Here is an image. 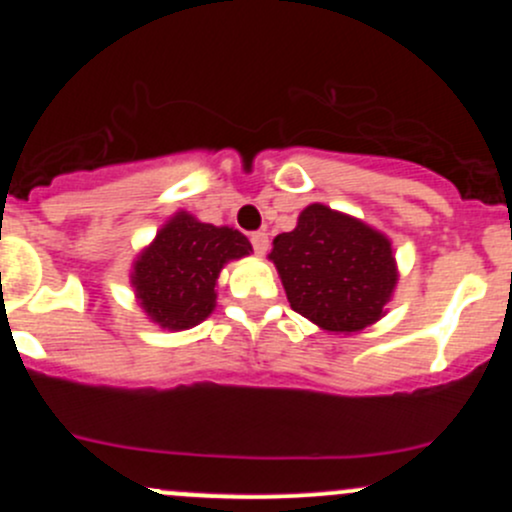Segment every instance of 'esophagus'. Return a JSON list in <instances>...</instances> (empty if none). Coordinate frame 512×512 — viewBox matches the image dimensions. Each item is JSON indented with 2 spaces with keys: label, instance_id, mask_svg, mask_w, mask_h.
<instances>
[{
  "label": "esophagus",
  "instance_id": "esophagus-1",
  "mask_svg": "<svg viewBox=\"0 0 512 512\" xmlns=\"http://www.w3.org/2000/svg\"><path fill=\"white\" fill-rule=\"evenodd\" d=\"M250 242H252V250H255L257 255H265L267 247H270V237H267V232H252Z\"/></svg>",
  "mask_w": 512,
  "mask_h": 512
}]
</instances>
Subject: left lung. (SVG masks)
Instances as JSON below:
<instances>
[{
  "instance_id": "8db88e82",
  "label": "left lung",
  "mask_w": 512,
  "mask_h": 512,
  "mask_svg": "<svg viewBox=\"0 0 512 512\" xmlns=\"http://www.w3.org/2000/svg\"><path fill=\"white\" fill-rule=\"evenodd\" d=\"M294 312L332 334H356L386 314L399 282L394 245L364 220L312 203L297 227L272 240Z\"/></svg>"
}]
</instances>
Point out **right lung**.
I'll use <instances>...</instances> for the list:
<instances>
[{
  "mask_svg": "<svg viewBox=\"0 0 512 512\" xmlns=\"http://www.w3.org/2000/svg\"><path fill=\"white\" fill-rule=\"evenodd\" d=\"M250 252V240L235 227L200 223L178 210L133 260L136 302L160 329L198 327L218 304L215 287L223 267Z\"/></svg>",
  "mask_w": 512,
  "mask_h": 512,
  "instance_id": "obj_1",
  "label": "right lung"
}]
</instances>
